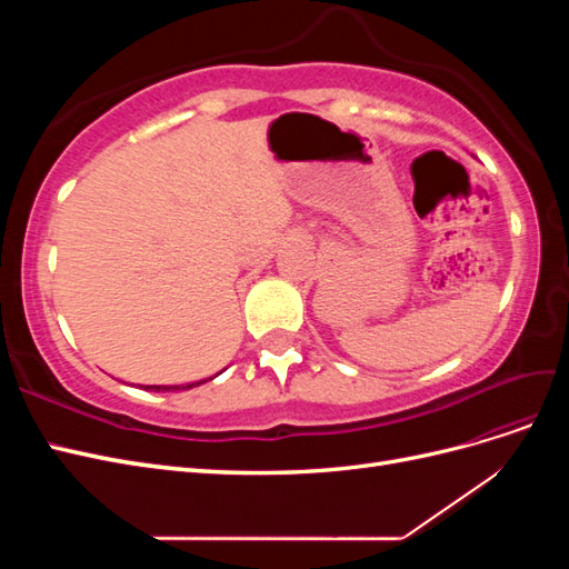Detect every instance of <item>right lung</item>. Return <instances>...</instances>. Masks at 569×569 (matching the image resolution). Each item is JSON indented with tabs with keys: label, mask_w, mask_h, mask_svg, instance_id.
Returning a JSON list of instances; mask_svg holds the SVG:
<instances>
[{
	"label": "right lung",
	"mask_w": 569,
	"mask_h": 569,
	"mask_svg": "<svg viewBox=\"0 0 569 569\" xmlns=\"http://www.w3.org/2000/svg\"><path fill=\"white\" fill-rule=\"evenodd\" d=\"M213 380V377H211ZM206 380H201V382H192V385H170V387H163V385H147L144 389H149V391H180V389H192V387H199V385H203Z\"/></svg>",
	"instance_id": "right-lung-1"
}]
</instances>
